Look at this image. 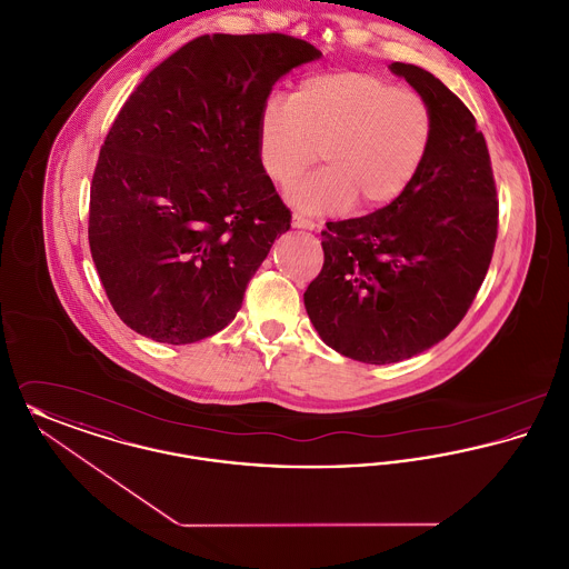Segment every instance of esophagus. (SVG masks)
<instances>
[{
	"instance_id": "esophagus-1",
	"label": "esophagus",
	"mask_w": 569,
	"mask_h": 569,
	"mask_svg": "<svg viewBox=\"0 0 569 569\" xmlns=\"http://www.w3.org/2000/svg\"><path fill=\"white\" fill-rule=\"evenodd\" d=\"M292 226L298 230H316V221L309 219V217L300 216V213L292 216Z\"/></svg>"
}]
</instances>
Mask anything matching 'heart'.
<instances>
[{"label":"heart","instance_id":"heart-1","mask_svg":"<svg viewBox=\"0 0 569 569\" xmlns=\"http://www.w3.org/2000/svg\"><path fill=\"white\" fill-rule=\"evenodd\" d=\"M431 134L425 98L369 72L335 70L300 81L290 100L264 102L258 153L272 181L288 186L322 151L325 168L288 190L302 211L376 209L411 183Z\"/></svg>","mask_w":569,"mask_h":569}]
</instances>
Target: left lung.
I'll return each mask as SVG.
<instances>
[{"label":"left lung","instance_id":"8db88e82","mask_svg":"<svg viewBox=\"0 0 569 569\" xmlns=\"http://www.w3.org/2000/svg\"><path fill=\"white\" fill-rule=\"evenodd\" d=\"M388 68L431 109L427 156L388 207L326 223L325 267L305 292L326 346L367 365L411 358L457 328L487 277L499 219L473 114L431 72Z\"/></svg>","mask_w":569,"mask_h":569}]
</instances>
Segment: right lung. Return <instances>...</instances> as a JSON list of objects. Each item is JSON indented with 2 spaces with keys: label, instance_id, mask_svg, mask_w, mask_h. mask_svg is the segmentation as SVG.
Listing matches in <instances>:
<instances>
[{
  "label": "right lung",
  "instance_id": "1",
  "mask_svg": "<svg viewBox=\"0 0 569 569\" xmlns=\"http://www.w3.org/2000/svg\"><path fill=\"white\" fill-rule=\"evenodd\" d=\"M320 51L292 36H200L119 110L91 181L89 247L112 309L186 346L230 325L290 230L258 153L272 84Z\"/></svg>",
  "mask_w": 569,
  "mask_h": 569
}]
</instances>
